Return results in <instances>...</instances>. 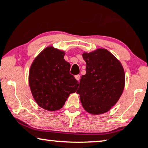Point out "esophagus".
I'll return each mask as SVG.
<instances>
[{
    "mask_svg": "<svg viewBox=\"0 0 148 148\" xmlns=\"http://www.w3.org/2000/svg\"><path fill=\"white\" fill-rule=\"evenodd\" d=\"M74 77H75V78L78 80V81H79L80 78V76L79 75V74H77V75H76L75 76H74Z\"/></svg>",
    "mask_w": 148,
    "mask_h": 148,
    "instance_id": "34e87169",
    "label": "esophagus"
}]
</instances>
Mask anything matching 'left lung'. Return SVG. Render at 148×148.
<instances>
[{"instance_id":"8db88e82","label":"left lung","mask_w":148,"mask_h":148,"mask_svg":"<svg viewBox=\"0 0 148 148\" xmlns=\"http://www.w3.org/2000/svg\"><path fill=\"white\" fill-rule=\"evenodd\" d=\"M86 74L80 78L77 91L82 107L88 113L101 114L119 101L125 84L121 62L105 49L82 54Z\"/></svg>"}]
</instances>
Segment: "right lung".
<instances>
[{
  "label": "right lung",
  "mask_w": 148,
  "mask_h": 148,
  "mask_svg": "<svg viewBox=\"0 0 148 148\" xmlns=\"http://www.w3.org/2000/svg\"><path fill=\"white\" fill-rule=\"evenodd\" d=\"M64 55V51L47 47L29 69V84L33 97L40 107L48 111L61 109L79 85L70 74V64L65 61Z\"/></svg>",
  "instance_id": "obj_1"
}]
</instances>
